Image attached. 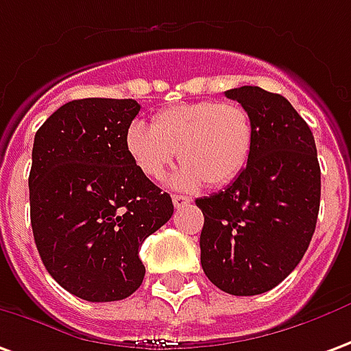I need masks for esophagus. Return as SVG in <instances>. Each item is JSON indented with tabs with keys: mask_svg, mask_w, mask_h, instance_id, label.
Listing matches in <instances>:
<instances>
[{
	"mask_svg": "<svg viewBox=\"0 0 351 351\" xmlns=\"http://www.w3.org/2000/svg\"><path fill=\"white\" fill-rule=\"evenodd\" d=\"M173 203H175V207H184V205H190L192 199L188 195H178V193H175L173 195Z\"/></svg>",
	"mask_w": 351,
	"mask_h": 351,
	"instance_id": "esophagus-1",
	"label": "esophagus"
}]
</instances>
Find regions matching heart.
Returning a JSON list of instances; mask_svg holds the SVG:
<instances>
[{
  "label": "heart",
  "mask_w": 351,
  "mask_h": 351,
  "mask_svg": "<svg viewBox=\"0 0 351 351\" xmlns=\"http://www.w3.org/2000/svg\"><path fill=\"white\" fill-rule=\"evenodd\" d=\"M125 150L136 169L159 180L175 161H182L171 182L192 190L203 180L222 186L247 165L252 150L249 112L235 102L199 100L165 108L150 125L133 121L125 133Z\"/></svg>",
  "instance_id": "1"
}]
</instances>
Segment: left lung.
<instances>
[{"mask_svg":"<svg viewBox=\"0 0 351 351\" xmlns=\"http://www.w3.org/2000/svg\"><path fill=\"white\" fill-rule=\"evenodd\" d=\"M226 97L251 116L252 150L226 190L195 199L205 217L201 266L224 293L262 295L298 266L312 241L319 161L310 127L285 97L251 85Z\"/></svg>","mask_w":351,"mask_h":351,"instance_id":"1","label":"left lung"}]
</instances>
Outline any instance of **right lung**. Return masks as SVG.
<instances>
[{
    "instance_id": "add662e5",
    "label": "right lung",
    "mask_w": 351,
    "mask_h": 351,
    "mask_svg": "<svg viewBox=\"0 0 351 351\" xmlns=\"http://www.w3.org/2000/svg\"><path fill=\"white\" fill-rule=\"evenodd\" d=\"M141 104L82 99L49 116L34 138L30 220L39 256L58 285L114 302L142 285V241L173 217V201L125 150Z\"/></svg>"
}]
</instances>
